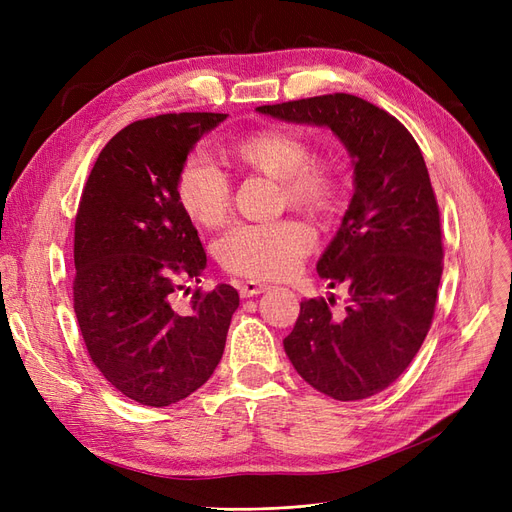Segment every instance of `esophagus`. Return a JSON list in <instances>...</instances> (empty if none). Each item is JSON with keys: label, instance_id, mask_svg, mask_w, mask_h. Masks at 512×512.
I'll use <instances>...</instances> for the list:
<instances>
[{"label": "esophagus", "instance_id": "34e87169", "mask_svg": "<svg viewBox=\"0 0 512 512\" xmlns=\"http://www.w3.org/2000/svg\"><path fill=\"white\" fill-rule=\"evenodd\" d=\"M267 290H269L267 284H258V282H243V284H239V294H241L243 299L256 297V294L267 292Z\"/></svg>", "mask_w": 512, "mask_h": 512}]
</instances>
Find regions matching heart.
I'll list each match as a JSON object with an SVG mask.
<instances>
[{"mask_svg":"<svg viewBox=\"0 0 512 512\" xmlns=\"http://www.w3.org/2000/svg\"><path fill=\"white\" fill-rule=\"evenodd\" d=\"M235 158L271 179L282 181L288 203L305 211H329L339 196L337 168L314 160L309 138L269 128L241 138ZM177 194L185 213L203 226H218L230 209V179L205 153H192L177 177ZM314 232L299 220L237 224L215 245L222 267L252 280H280L299 269L312 252Z\"/></svg>","mask_w":512,"mask_h":512,"instance_id":"1","label":"heart"}]
</instances>
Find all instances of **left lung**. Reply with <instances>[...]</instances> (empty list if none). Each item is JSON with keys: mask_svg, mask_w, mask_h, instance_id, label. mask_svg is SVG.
<instances>
[{"mask_svg": "<svg viewBox=\"0 0 512 512\" xmlns=\"http://www.w3.org/2000/svg\"><path fill=\"white\" fill-rule=\"evenodd\" d=\"M258 113L329 128L352 160L354 194L316 271L348 286L335 318L324 299L301 303L284 350L299 376L339 401L384 391L425 342L442 277L440 211L423 153L382 108L350 94L316 96Z\"/></svg>", "mask_w": 512, "mask_h": 512, "instance_id": "left-lung-1", "label": "left lung"}]
</instances>
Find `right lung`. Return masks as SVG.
Returning a JSON list of instances; mask_svg holds the SVG:
<instances>
[{"instance_id": "right-lung-1", "label": "right lung", "mask_w": 512, "mask_h": 512, "mask_svg": "<svg viewBox=\"0 0 512 512\" xmlns=\"http://www.w3.org/2000/svg\"><path fill=\"white\" fill-rule=\"evenodd\" d=\"M222 113H170L117 132L91 168L74 224V314L91 361L119 393L162 408L218 367L239 292L218 284L179 314L173 294L207 254L177 177Z\"/></svg>"}]
</instances>
